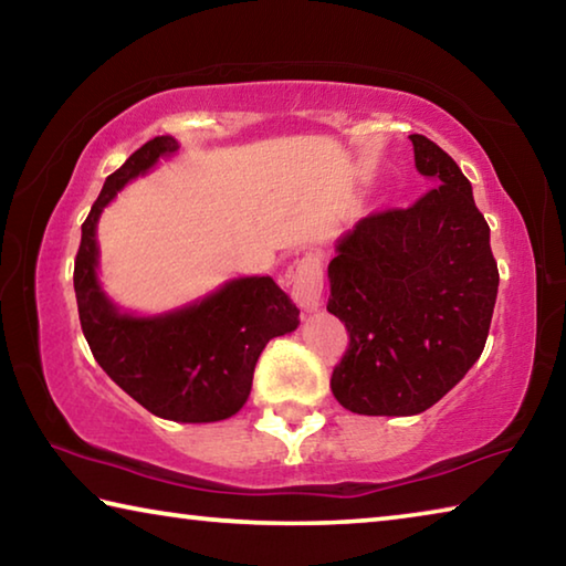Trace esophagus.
<instances>
[{
	"label": "esophagus",
	"instance_id": "1",
	"mask_svg": "<svg viewBox=\"0 0 566 566\" xmlns=\"http://www.w3.org/2000/svg\"><path fill=\"white\" fill-rule=\"evenodd\" d=\"M322 294H324L322 256L317 252H306L302 260L296 262L292 272V296L302 310L314 312L322 306Z\"/></svg>",
	"mask_w": 566,
	"mask_h": 566
}]
</instances>
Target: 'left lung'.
<instances>
[{
	"instance_id": "1",
	"label": "left lung",
	"mask_w": 566,
	"mask_h": 566,
	"mask_svg": "<svg viewBox=\"0 0 566 566\" xmlns=\"http://www.w3.org/2000/svg\"><path fill=\"white\" fill-rule=\"evenodd\" d=\"M409 139L434 187L407 209L359 219L329 262L327 312L349 332L332 391L354 415L437 405L482 354L500 286L469 179L424 134Z\"/></svg>"
}]
</instances>
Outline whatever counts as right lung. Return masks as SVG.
<instances>
[{
  "mask_svg": "<svg viewBox=\"0 0 566 566\" xmlns=\"http://www.w3.org/2000/svg\"><path fill=\"white\" fill-rule=\"evenodd\" d=\"M175 151L177 139H149L104 181L82 224L74 292L84 339L99 367L155 417L199 424L229 419L244 407L262 349L296 329L300 310L272 276H239L157 317L124 314L104 294L97 280L102 209L127 181Z\"/></svg>",
  "mask_w": 566,
  "mask_h": 566,
  "instance_id": "right-lung-1",
  "label": "right lung"
}]
</instances>
